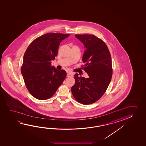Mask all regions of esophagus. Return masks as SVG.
<instances>
[{
	"mask_svg": "<svg viewBox=\"0 0 146 146\" xmlns=\"http://www.w3.org/2000/svg\"><path fill=\"white\" fill-rule=\"evenodd\" d=\"M73 74L72 73V72H69L67 73V76L69 77L73 76Z\"/></svg>",
	"mask_w": 146,
	"mask_h": 146,
	"instance_id": "esophagus-1",
	"label": "esophagus"
}]
</instances>
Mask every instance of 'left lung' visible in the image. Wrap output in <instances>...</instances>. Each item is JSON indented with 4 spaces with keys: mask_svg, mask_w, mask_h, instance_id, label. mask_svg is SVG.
Listing matches in <instances>:
<instances>
[{
    "mask_svg": "<svg viewBox=\"0 0 146 146\" xmlns=\"http://www.w3.org/2000/svg\"><path fill=\"white\" fill-rule=\"evenodd\" d=\"M86 48L82 61L86 78L75 74V83L71 88L75 99L88 105L95 103L105 93L112 75V63L108 46L100 38L92 35H75Z\"/></svg>",
    "mask_w": 146,
    "mask_h": 146,
    "instance_id": "obj_1",
    "label": "left lung"
}]
</instances>
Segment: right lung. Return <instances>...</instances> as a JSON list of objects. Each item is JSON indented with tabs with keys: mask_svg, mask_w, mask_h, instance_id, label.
Here are the masks:
<instances>
[{
	"mask_svg": "<svg viewBox=\"0 0 146 146\" xmlns=\"http://www.w3.org/2000/svg\"><path fill=\"white\" fill-rule=\"evenodd\" d=\"M69 35L45 34L34 40L25 51L21 72L28 91L36 99L51 98L65 80L66 72L56 69L51 62L58 55L60 42Z\"/></svg>",
	"mask_w": 146,
	"mask_h": 146,
	"instance_id": "add662e5",
	"label": "right lung"
}]
</instances>
